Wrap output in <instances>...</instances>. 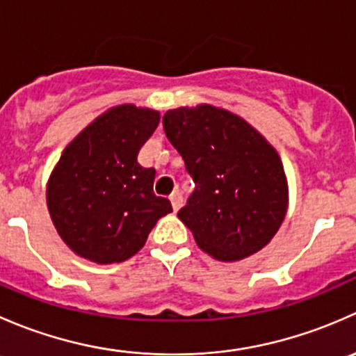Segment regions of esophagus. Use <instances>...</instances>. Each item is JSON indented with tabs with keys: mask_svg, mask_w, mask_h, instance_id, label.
I'll list each match as a JSON object with an SVG mask.
<instances>
[{
	"mask_svg": "<svg viewBox=\"0 0 356 356\" xmlns=\"http://www.w3.org/2000/svg\"><path fill=\"white\" fill-rule=\"evenodd\" d=\"M170 201H172V208H174V211H177L179 208L182 207V195L179 191H174L170 195Z\"/></svg>",
	"mask_w": 356,
	"mask_h": 356,
	"instance_id": "esophagus-1",
	"label": "esophagus"
}]
</instances>
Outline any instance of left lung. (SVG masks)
I'll return each mask as SVG.
<instances>
[{
  "label": "left lung",
  "instance_id": "8db88e82",
  "mask_svg": "<svg viewBox=\"0 0 356 356\" xmlns=\"http://www.w3.org/2000/svg\"><path fill=\"white\" fill-rule=\"evenodd\" d=\"M163 129L195 182L177 217L198 246L225 261L260 251L288 208L275 149L241 117L210 105L168 110Z\"/></svg>",
  "mask_w": 356,
  "mask_h": 356
}]
</instances>
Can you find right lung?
<instances>
[{
    "mask_svg": "<svg viewBox=\"0 0 356 356\" xmlns=\"http://www.w3.org/2000/svg\"><path fill=\"white\" fill-rule=\"evenodd\" d=\"M158 122L155 110L117 106L63 152L46 200L60 238L81 257L96 264L127 260L172 211L170 201L153 191L155 168L138 161Z\"/></svg>",
    "mask_w": 356,
    "mask_h": 356,
    "instance_id": "1",
    "label": "right lung"
}]
</instances>
